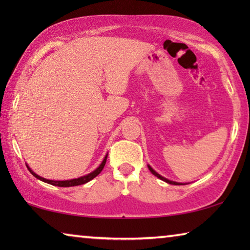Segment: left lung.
Returning <instances> with one entry per match:
<instances>
[{"label":"left lung","instance_id":"1","mask_svg":"<svg viewBox=\"0 0 250 250\" xmlns=\"http://www.w3.org/2000/svg\"><path fill=\"white\" fill-rule=\"evenodd\" d=\"M147 167H149V170L151 171V173L153 175H155L156 177H159L160 180H162V181H164V182H167V183H168V184H173V185H184V184H182V183H177V182H174V181H170V180H167V179H166V177H163V176H161L159 173H156L153 168H152L150 166H147Z\"/></svg>","mask_w":250,"mask_h":250}]
</instances>
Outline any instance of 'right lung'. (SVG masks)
<instances>
[{
  "mask_svg": "<svg viewBox=\"0 0 250 250\" xmlns=\"http://www.w3.org/2000/svg\"><path fill=\"white\" fill-rule=\"evenodd\" d=\"M107 156L108 154L104 156V159L103 162H101L100 166L96 168L95 171H92L91 173H89V174L84 175V176H82V177H78V179H74V180H66V181H53V180H47V179H44V177H42L40 175H37L36 173H34L31 168H29V167H27L28 171L32 173V174L36 177V179H39L41 181L45 182V183H48V184H52V185H55V186H61V188H69V186H77V185H82V184H84L87 183V182L91 181L92 179H95V177L99 174V173L103 171V168L104 167L105 164V161H107Z\"/></svg>",
  "mask_w": 250,
  "mask_h": 250,
  "instance_id": "1",
  "label": "right lung"
}]
</instances>
